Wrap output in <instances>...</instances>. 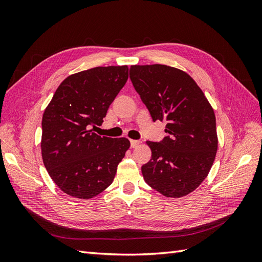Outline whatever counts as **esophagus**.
Returning <instances> with one entry per match:
<instances>
[{"label":"esophagus","instance_id":"obj_1","mask_svg":"<svg viewBox=\"0 0 262 262\" xmlns=\"http://www.w3.org/2000/svg\"><path fill=\"white\" fill-rule=\"evenodd\" d=\"M130 144H131V147L134 148V147H137L140 144V141H138V140H131L130 141Z\"/></svg>","mask_w":262,"mask_h":262}]
</instances>
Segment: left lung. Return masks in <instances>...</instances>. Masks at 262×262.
I'll use <instances>...</instances> for the list:
<instances>
[{"mask_svg":"<svg viewBox=\"0 0 262 262\" xmlns=\"http://www.w3.org/2000/svg\"><path fill=\"white\" fill-rule=\"evenodd\" d=\"M130 78L153 121H166L161 142L146 141L152 150L142 166L146 184L168 198L189 194L201 185L215 160V115L193 78L179 69L131 66Z\"/></svg>","mask_w":262,"mask_h":262,"instance_id":"8db88e82","label":"left lung"}]
</instances>
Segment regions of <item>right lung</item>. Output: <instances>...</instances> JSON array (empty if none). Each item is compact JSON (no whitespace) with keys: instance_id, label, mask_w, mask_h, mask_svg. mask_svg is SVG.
I'll list each match as a JSON object with an SVG mask.
<instances>
[{"instance_id":"1","label":"right lung","mask_w":262,"mask_h":262,"mask_svg":"<svg viewBox=\"0 0 262 262\" xmlns=\"http://www.w3.org/2000/svg\"><path fill=\"white\" fill-rule=\"evenodd\" d=\"M129 77V68L97 67L68 76L42 116L41 155L49 176L63 192L92 199L108 188L130 147L125 138L100 137L110 104Z\"/></svg>"}]
</instances>
